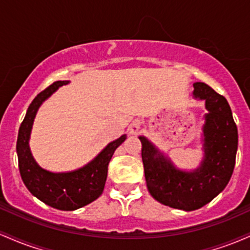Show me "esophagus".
Returning a JSON list of instances; mask_svg holds the SVG:
<instances>
[{
    "mask_svg": "<svg viewBox=\"0 0 250 250\" xmlns=\"http://www.w3.org/2000/svg\"><path fill=\"white\" fill-rule=\"evenodd\" d=\"M139 130H140V122L139 121H134L128 128L129 134H133V135L139 133Z\"/></svg>",
    "mask_w": 250,
    "mask_h": 250,
    "instance_id": "34e87169",
    "label": "esophagus"
}]
</instances>
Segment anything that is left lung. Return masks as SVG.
I'll use <instances>...</instances> for the list:
<instances>
[{"instance_id": "obj_1", "label": "left lung", "mask_w": 250, "mask_h": 250, "mask_svg": "<svg viewBox=\"0 0 250 250\" xmlns=\"http://www.w3.org/2000/svg\"><path fill=\"white\" fill-rule=\"evenodd\" d=\"M193 96L205 100L208 110L202 128L205 155L199 168L181 170L148 139L139 137L149 193L162 205L186 211L203 207L226 188L235 167L239 141L225 97L202 82L194 83Z\"/></svg>"}]
</instances>
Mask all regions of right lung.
Masks as SVG:
<instances>
[{
	"label": "right lung",
	"instance_id": "1",
	"mask_svg": "<svg viewBox=\"0 0 250 250\" xmlns=\"http://www.w3.org/2000/svg\"><path fill=\"white\" fill-rule=\"evenodd\" d=\"M56 81L37 95L28 108L23 122L20 125L16 151L22 181L34 196L50 207L60 210H75L95 201L104 189L108 165L114 151L125 142L127 135L110 142L93 161L84 167L68 173H51L37 165L29 148L30 131L40 105L51 94L67 84Z\"/></svg>",
	"mask_w": 250,
	"mask_h": 250
}]
</instances>
